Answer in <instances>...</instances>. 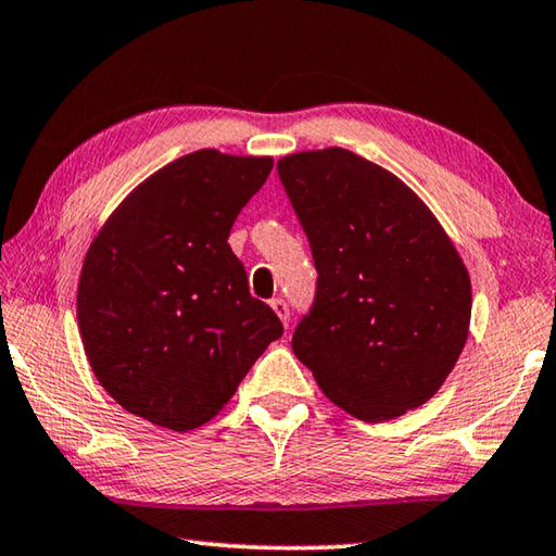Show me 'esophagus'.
Masks as SVG:
<instances>
[{"label": "esophagus", "instance_id": "34e87169", "mask_svg": "<svg viewBox=\"0 0 556 556\" xmlns=\"http://www.w3.org/2000/svg\"><path fill=\"white\" fill-rule=\"evenodd\" d=\"M270 307L276 309V315L280 317V323H283V325L288 327V325H290V307H288L286 300H283V298H273V300H270Z\"/></svg>", "mask_w": 556, "mask_h": 556}]
</instances>
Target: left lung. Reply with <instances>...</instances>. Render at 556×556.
I'll use <instances>...</instances> for the list:
<instances>
[{"mask_svg": "<svg viewBox=\"0 0 556 556\" xmlns=\"http://www.w3.org/2000/svg\"><path fill=\"white\" fill-rule=\"evenodd\" d=\"M317 268L293 352L329 401L364 422L440 391L469 337L471 280L434 214L346 149L278 161Z\"/></svg>", "mask_w": 556, "mask_h": 556, "instance_id": "left-lung-1", "label": "left lung"}]
</instances>
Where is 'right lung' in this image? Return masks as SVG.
Returning <instances> with one entry per match:
<instances>
[{
  "instance_id": "right-lung-1",
  "label": "right lung",
  "mask_w": 556,
  "mask_h": 556,
  "mask_svg": "<svg viewBox=\"0 0 556 556\" xmlns=\"http://www.w3.org/2000/svg\"><path fill=\"white\" fill-rule=\"evenodd\" d=\"M270 168L273 159L188 153L143 180L94 237L77 325L97 381L124 410L175 432L200 427L283 337L227 243Z\"/></svg>"
}]
</instances>
